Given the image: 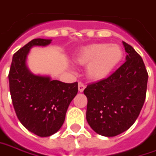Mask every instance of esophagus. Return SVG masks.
<instances>
[{"label": "esophagus", "instance_id": "esophagus-1", "mask_svg": "<svg viewBox=\"0 0 156 156\" xmlns=\"http://www.w3.org/2000/svg\"><path fill=\"white\" fill-rule=\"evenodd\" d=\"M85 88V86L83 83H81V82H79V83H78V91H80V92L84 91Z\"/></svg>", "mask_w": 156, "mask_h": 156}]
</instances>
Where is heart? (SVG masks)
<instances>
[{"label":"heart","mask_w":156,"mask_h":156,"mask_svg":"<svg viewBox=\"0 0 156 156\" xmlns=\"http://www.w3.org/2000/svg\"><path fill=\"white\" fill-rule=\"evenodd\" d=\"M123 58L121 47L115 44H93L83 47L75 61L86 66V75L92 81H101L111 75Z\"/></svg>","instance_id":"obj_1"}]
</instances>
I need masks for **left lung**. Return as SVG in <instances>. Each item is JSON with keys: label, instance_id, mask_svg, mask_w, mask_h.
Segmentation results:
<instances>
[{"label": "left lung", "instance_id": "8db88e82", "mask_svg": "<svg viewBox=\"0 0 156 156\" xmlns=\"http://www.w3.org/2000/svg\"><path fill=\"white\" fill-rule=\"evenodd\" d=\"M126 62L111 76L87 85L86 120L98 134L113 137L135 122L143 106L148 75L143 60L129 44L122 42Z\"/></svg>", "mask_w": 156, "mask_h": 156}]
</instances>
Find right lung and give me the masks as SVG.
I'll list each match as a JSON object with an SVG mask.
<instances>
[{
	"label": "right lung",
	"instance_id": "right-lung-1",
	"mask_svg": "<svg viewBox=\"0 0 156 156\" xmlns=\"http://www.w3.org/2000/svg\"><path fill=\"white\" fill-rule=\"evenodd\" d=\"M51 39L31 40L16 51L9 74L13 105L20 122L40 137H48L61 128L71 100L78 93V83L52 80L50 76L30 71L27 58L34 46L45 47Z\"/></svg>",
	"mask_w": 156,
	"mask_h": 156
}]
</instances>
